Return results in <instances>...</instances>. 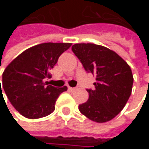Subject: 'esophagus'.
I'll return each mask as SVG.
<instances>
[{
  "label": "esophagus",
  "instance_id": "obj_1",
  "mask_svg": "<svg viewBox=\"0 0 149 149\" xmlns=\"http://www.w3.org/2000/svg\"><path fill=\"white\" fill-rule=\"evenodd\" d=\"M68 90L71 91H73L76 90V88H74V87H70V86H69V87H68Z\"/></svg>",
  "mask_w": 149,
  "mask_h": 149
}]
</instances>
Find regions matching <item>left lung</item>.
Wrapping results in <instances>:
<instances>
[{
	"label": "left lung",
	"instance_id": "8db88e82",
	"mask_svg": "<svg viewBox=\"0 0 149 149\" xmlns=\"http://www.w3.org/2000/svg\"><path fill=\"white\" fill-rule=\"evenodd\" d=\"M85 71L96 76L95 89L86 90L87 102L79 111L97 123H106L118 115L132 91L133 74L130 65L116 52L103 45L81 43L72 47Z\"/></svg>",
	"mask_w": 149,
	"mask_h": 149
}]
</instances>
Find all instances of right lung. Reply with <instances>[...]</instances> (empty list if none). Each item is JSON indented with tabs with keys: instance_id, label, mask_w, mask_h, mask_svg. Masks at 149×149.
<instances>
[{
	"instance_id": "obj_1",
	"label": "right lung",
	"mask_w": 149,
	"mask_h": 149,
	"mask_svg": "<svg viewBox=\"0 0 149 149\" xmlns=\"http://www.w3.org/2000/svg\"><path fill=\"white\" fill-rule=\"evenodd\" d=\"M71 45V43L49 42L32 46L6 67L2 73V88L20 115L29 119H38L54 111L57 98L67 91V87L47 85L43 79L50 77L49 71ZM0 93L2 94L1 85Z\"/></svg>"
}]
</instances>
